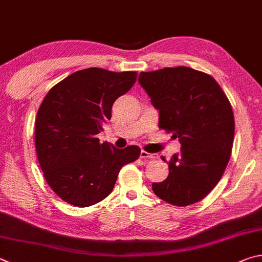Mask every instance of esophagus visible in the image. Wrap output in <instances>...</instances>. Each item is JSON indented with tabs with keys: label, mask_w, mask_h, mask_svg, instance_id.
I'll return each instance as SVG.
<instances>
[{
	"label": "esophagus",
	"mask_w": 262,
	"mask_h": 262,
	"mask_svg": "<svg viewBox=\"0 0 262 262\" xmlns=\"http://www.w3.org/2000/svg\"><path fill=\"white\" fill-rule=\"evenodd\" d=\"M141 158H147V159H156L158 158V155H155V154H150V152H146L144 150L141 151V155H140Z\"/></svg>",
	"instance_id": "34e87169"
}]
</instances>
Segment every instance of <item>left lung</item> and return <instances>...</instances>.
Wrapping results in <instances>:
<instances>
[{
  "instance_id": "obj_1",
  "label": "left lung",
  "mask_w": 262,
  "mask_h": 262,
  "mask_svg": "<svg viewBox=\"0 0 262 262\" xmlns=\"http://www.w3.org/2000/svg\"><path fill=\"white\" fill-rule=\"evenodd\" d=\"M139 82L159 110V128L181 143L180 154L168 161L167 179L152 183V190L175 206L201 202L231 156L235 120L229 99L210 74L185 66L141 72Z\"/></svg>"
}]
</instances>
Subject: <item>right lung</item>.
I'll return each instance as SVG.
<instances>
[{
	"mask_svg": "<svg viewBox=\"0 0 262 262\" xmlns=\"http://www.w3.org/2000/svg\"><path fill=\"white\" fill-rule=\"evenodd\" d=\"M137 73L90 68L74 72L46 95L35 121V149L45 179L57 196L78 207L111 193L122 166L141 155L137 145L119 150L97 134L111 119L113 103Z\"/></svg>",
	"mask_w": 262,
	"mask_h": 262,
	"instance_id": "obj_1",
	"label": "right lung"
}]
</instances>
